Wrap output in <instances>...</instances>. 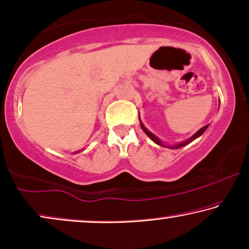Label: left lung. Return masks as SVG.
<instances>
[{"label": "left lung", "mask_w": 249, "mask_h": 249, "mask_svg": "<svg viewBox=\"0 0 249 249\" xmlns=\"http://www.w3.org/2000/svg\"><path fill=\"white\" fill-rule=\"evenodd\" d=\"M141 127H142V130H144V132H145V134H146V135H147V136H148V137H149V138H151L153 142H156V144H158V145H160V146H164V145H163V144H162V142H161V141H160V139H159L158 137H156V136H155V135H153L151 131H148V130H147V129H146V128L144 127V125H142V124H141ZM207 127H209V124H207V125H204V127H203V128H200V129H199V130H198V131H197V132H196V134L193 136V137H190L189 139H187V141H186V142H180V144H178V145H175V146H168V148L177 149V148H180V147H182V146H186L187 144H189V142H192L193 141H195V139H196L197 137H199V136H200V135H203V134H204V131H205V130H206V129H207Z\"/></svg>", "instance_id": "1"}]
</instances>
